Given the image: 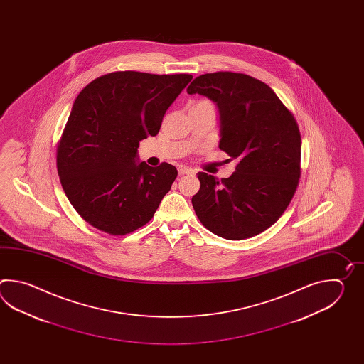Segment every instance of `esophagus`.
I'll return each instance as SVG.
<instances>
[{"label":"esophagus","mask_w":364,"mask_h":364,"mask_svg":"<svg viewBox=\"0 0 364 364\" xmlns=\"http://www.w3.org/2000/svg\"><path fill=\"white\" fill-rule=\"evenodd\" d=\"M179 176H183V174H191L193 173V169H190V168H187V166H179L178 168Z\"/></svg>","instance_id":"34e87169"}]
</instances>
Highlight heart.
<instances>
[{"mask_svg":"<svg viewBox=\"0 0 364 364\" xmlns=\"http://www.w3.org/2000/svg\"><path fill=\"white\" fill-rule=\"evenodd\" d=\"M203 102H208V101H200V102H198V104H203Z\"/></svg>","mask_w":364,"mask_h":364,"instance_id":"1","label":"heart"}]
</instances>
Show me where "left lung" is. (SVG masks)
Returning a JSON list of instances; mask_svg holds the SVG:
<instances>
[{
    "mask_svg": "<svg viewBox=\"0 0 364 364\" xmlns=\"http://www.w3.org/2000/svg\"><path fill=\"white\" fill-rule=\"evenodd\" d=\"M199 93L218 109V147L237 163L229 178L198 173L193 207L201 224L225 240H245L274 224L301 176V134L269 85L246 74L220 71L195 77Z\"/></svg>",
    "mask_w": 364,
    "mask_h": 364,
    "instance_id": "obj_1",
    "label": "left lung"
}]
</instances>
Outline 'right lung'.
<instances>
[{
    "label": "right lung",
    "mask_w": 364,
    "mask_h": 364,
    "mask_svg": "<svg viewBox=\"0 0 364 364\" xmlns=\"http://www.w3.org/2000/svg\"><path fill=\"white\" fill-rule=\"evenodd\" d=\"M193 75L117 71L77 95L57 148V171L71 205L88 224L124 235L147 224L178 171L140 163L138 147Z\"/></svg>",
    "instance_id": "add662e5"
}]
</instances>
